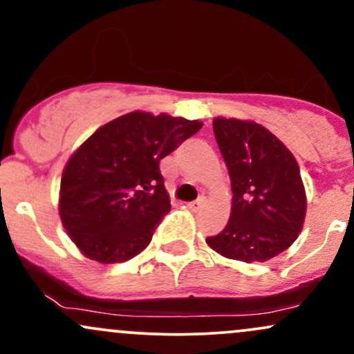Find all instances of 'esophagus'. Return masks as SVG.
Masks as SVG:
<instances>
[{
  "label": "esophagus",
  "instance_id": "esophagus-1",
  "mask_svg": "<svg viewBox=\"0 0 354 354\" xmlns=\"http://www.w3.org/2000/svg\"><path fill=\"white\" fill-rule=\"evenodd\" d=\"M205 205V200H203V198H200V200H196V201H191V203H188V208L191 209V211H198L201 208V206Z\"/></svg>",
  "mask_w": 354,
  "mask_h": 354
}]
</instances>
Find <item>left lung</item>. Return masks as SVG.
Wrapping results in <instances>:
<instances>
[{
  "label": "left lung",
  "instance_id": "obj_1",
  "mask_svg": "<svg viewBox=\"0 0 354 354\" xmlns=\"http://www.w3.org/2000/svg\"><path fill=\"white\" fill-rule=\"evenodd\" d=\"M213 131L231 178L228 225L206 243L238 261H266L295 243L306 214V194L295 156L253 121L216 118Z\"/></svg>",
  "mask_w": 354,
  "mask_h": 354
}]
</instances>
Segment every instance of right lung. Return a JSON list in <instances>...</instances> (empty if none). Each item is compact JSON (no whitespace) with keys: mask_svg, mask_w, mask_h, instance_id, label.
Listing matches in <instances>:
<instances>
[{"mask_svg":"<svg viewBox=\"0 0 354 354\" xmlns=\"http://www.w3.org/2000/svg\"><path fill=\"white\" fill-rule=\"evenodd\" d=\"M201 126L133 111L101 126L76 149L61 176L59 216L81 253L109 265L149 245L171 209L160 161Z\"/></svg>","mask_w":354,"mask_h":354,"instance_id":"1","label":"right lung"}]
</instances>
